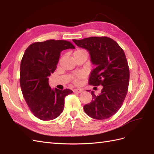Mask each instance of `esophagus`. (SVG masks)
Wrapping results in <instances>:
<instances>
[{
    "instance_id": "esophagus-1",
    "label": "esophagus",
    "mask_w": 154,
    "mask_h": 154,
    "mask_svg": "<svg viewBox=\"0 0 154 154\" xmlns=\"http://www.w3.org/2000/svg\"><path fill=\"white\" fill-rule=\"evenodd\" d=\"M83 91V90L82 89H75L73 90L74 92H77V93H82Z\"/></svg>"
}]
</instances>
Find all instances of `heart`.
Instances as JSON below:
<instances>
[{"label":"heart","mask_w":154,"mask_h":154,"mask_svg":"<svg viewBox=\"0 0 154 154\" xmlns=\"http://www.w3.org/2000/svg\"><path fill=\"white\" fill-rule=\"evenodd\" d=\"M83 51V50H77V51ZM81 77H82V75H81V74L77 75L76 76H75V83H79V80H80V79H81Z\"/></svg>","instance_id":"1"}]
</instances>
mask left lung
<instances>
[{
	"mask_svg": "<svg viewBox=\"0 0 154 154\" xmlns=\"http://www.w3.org/2000/svg\"><path fill=\"white\" fill-rule=\"evenodd\" d=\"M73 41L89 52L91 63L95 66L90 73L89 84L103 86L99 95L91 91L93 100L84 106L85 112L94 119H109L122 106L128 89L130 71L125 54L115 41L108 37Z\"/></svg>",
	"mask_w": 154,
	"mask_h": 154,
	"instance_id": "1",
	"label": "left lung"
}]
</instances>
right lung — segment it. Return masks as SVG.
Wrapping results in <instances>:
<instances>
[{"instance_id":"obj_1","label":"right lung","mask_w":154,"mask_h":154,"mask_svg":"<svg viewBox=\"0 0 154 154\" xmlns=\"http://www.w3.org/2000/svg\"><path fill=\"white\" fill-rule=\"evenodd\" d=\"M75 49L71 42L50 40L28 46L20 63L21 90L32 114L42 120H51L60 115L65 97L73 93L49 85V77L56 69L60 53Z\"/></svg>"}]
</instances>
